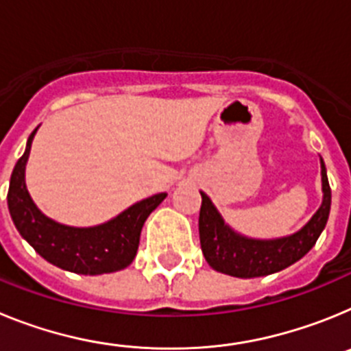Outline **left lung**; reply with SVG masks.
<instances>
[{
    "mask_svg": "<svg viewBox=\"0 0 351 351\" xmlns=\"http://www.w3.org/2000/svg\"><path fill=\"white\" fill-rule=\"evenodd\" d=\"M320 163L324 190L320 209L313 214V218L299 232L288 237L258 241L235 234L230 226L225 225L210 198L206 193H200L202 207L198 218V232L202 253L210 267L234 278H260L283 271L302 258L318 241L330 213V186L327 169L324 160H320Z\"/></svg>",
    "mask_w": 351,
    "mask_h": 351,
    "instance_id": "left-lung-1",
    "label": "left lung"
}]
</instances>
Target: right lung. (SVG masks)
Here are the masks:
<instances>
[{
  "label": "right lung",
  "instance_id": "obj_1",
  "mask_svg": "<svg viewBox=\"0 0 351 351\" xmlns=\"http://www.w3.org/2000/svg\"><path fill=\"white\" fill-rule=\"evenodd\" d=\"M35 128L27 138L26 151L15 163L8 188V210L19 234L26 239L42 258L63 271L75 274H108L128 267L138 250L141 232L145 219L167 193L133 204L110 221L89 228H75L47 218L27 193L24 172L29 158Z\"/></svg>",
  "mask_w": 351,
  "mask_h": 351
}]
</instances>
